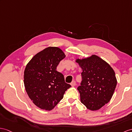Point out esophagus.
Wrapping results in <instances>:
<instances>
[{"label":"esophagus","mask_w":132,"mask_h":132,"mask_svg":"<svg viewBox=\"0 0 132 132\" xmlns=\"http://www.w3.org/2000/svg\"><path fill=\"white\" fill-rule=\"evenodd\" d=\"M70 85L72 86V87L75 86H76V81H73L71 82V83H70Z\"/></svg>","instance_id":"34e87169"}]
</instances>
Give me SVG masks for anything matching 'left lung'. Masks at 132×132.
<instances>
[{"label": "left lung", "instance_id": "left-lung-1", "mask_svg": "<svg viewBox=\"0 0 132 132\" xmlns=\"http://www.w3.org/2000/svg\"><path fill=\"white\" fill-rule=\"evenodd\" d=\"M75 62L82 69V81L78 89L81 102L88 110L101 109L110 101L117 84L114 69L104 60L97 55Z\"/></svg>", "mask_w": 132, "mask_h": 132}]
</instances>
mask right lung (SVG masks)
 <instances>
[{
	"label": "right lung",
	"instance_id": "add662e5",
	"mask_svg": "<svg viewBox=\"0 0 132 132\" xmlns=\"http://www.w3.org/2000/svg\"><path fill=\"white\" fill-rule=\"evenodd\" d=\"M65 57L60 48L50 46L37 53L26 66V91L33 103L43 110H53L71 87L65 82L63 74L56 70Z\"/></svg>",
	"mask_w": 132,
	"mask_h": 132
}]
</instances>
